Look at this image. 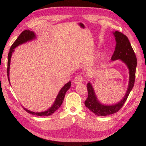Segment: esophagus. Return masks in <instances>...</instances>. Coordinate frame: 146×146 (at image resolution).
<instances>
[{
  "mask_svg": "<svg viewBox=\"0 0 146 146\" xmlns=\"http://www.w3.org/2000/svg\"><path fill=\"white\" fill-rule=\"evenodd\" d=\"M83 81V77L81 75H78L76 77L74 78L73 83L74 84H80L82 83Z\"/></svg>",
  "mask_w": 146,
  "mask_h": 146,
  "instance_id": "1",
  "label": "esophagus"
}]
</instances>
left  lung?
Masks as SVG:
<instances>
[{"instance_id": "1", "label": "left lung", "mask_w": 146, "mask_h": 146, "mask_svg": "<svg viewBox=\"0 0 146 146\" xmlns=\"http://www.w3.org/2000/svg\"><path fill=\"white\" fill-rule=\"evenodd\" d=\"M113 34L115 38L116 43L115 50L111 60V61L119 60L127 66L129 72V85H128L126 93L122 99L116 104L106 105L102 104L98 100L92 84L91 82L88 83L87 89L88 96L85 102V105L96 115L101 116L110 115V114L117 112L125 102L130 91L133 89L135 83L137 60L133 48L131 47L129 39L125 35L117 31L113 32Z\"/></svg>"}]
</instances>
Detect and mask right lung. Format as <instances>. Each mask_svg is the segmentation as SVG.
Masks as SVG:
<instances>
[{
  "label": "right lung",
  "mask_w": 146,
  "mask_h": 146,
  "mask_svg": "<svg viewBox=\"0 0 146 146\" xmlns=\"http://www.w3.org/2000/svg\"><path fill=\"white\" fill-rule=\"evenodd\" d=\"M36 38V34L34 32L30 31L29 30H25L22 32L18 38H17L16 40L15 41V42L11 46L10 52L8 53V67H7V76L8 82H9L10 84V63H11V58L13 53L15 52V48L19 46V45L23 44L25 42H27L29 41H31L33 40V39ZM70 85H71V82H69L67 83H66L65 85L61 88V89L59 91L58 95H57L56 98L54 101V104L51 106V107L48 108L46 111H44L42 112H34L30 111V110H27L24 107V109L25 110L27 113L33 114V115L39 116H50L52 114L55 112L57 110H58L60 107L61 104L63 102V100L64 98V96L66 94V92L69 89Z\"/></svg>",
  "instance_id": "add662e5"
}]
</instances>
